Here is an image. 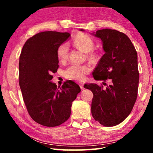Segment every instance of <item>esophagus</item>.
<instances>
[{
    "mask_svg": "<svg viewBox=\"0 0 153 153\" xmlns=\"http://www.w3.org/2000/svg\"><path fill=\"white\" fill-rule=\"evenodd\" d=\"M79 87H80V88H81L82 90H83V89H84V84H83V83H79Z\"/></svg>",
    "mask_w": 153,
    "mask_h": 153,
    "instance_id": "1",
    "label": "esophagus"
}]
</instances>
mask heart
<instances>
[{
    "label": "heart",
    "mask_w": 153,
    "mask_h": 153,
    "mask_svg": "<svg viewBox=\"0 0 153 153\" xmlns=\"http://www.w3.org/2000/svg\"><path fill=\"white\" fill-rule=\"evenodd\" d=\"M74 45L79 50L88 53V58L91 60L97 59V54L92 52L94 47V42L92 38L88 35L79 34L74 39ZM69 46L67 43H63L59 46L56 50V56L61 62L67 60L68 57ZM90 71V67L87 65L72 64L69 66L65 71V76L67 78L82 81Z\"/></svg>",
    "instance_id": "heart-1"
}]
</instances>
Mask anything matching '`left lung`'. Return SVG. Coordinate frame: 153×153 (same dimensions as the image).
<instances>
[{
	"instance_id": "1",
	"label": "left lung",
	"mask_w": 153,
	"mask_h": 153,
	"mask_svg": "<svg viewBox=\"0 0 153 153\" xmlns=\"http://www.w3.org/2000/svg\"><path fill=\"white\" fill-rule=\"evenodd\" d=\"M91 34L101 40L105 51L93 71V77L103 82L108 79L111 84L106 89L94 83L86 84L84 88L91 90L94 95L91 112L94 120L106 127L115 126L128 117L136 100L139 82L138 55L125 33L102 29Z\"/></svg>"
}]
</instances>
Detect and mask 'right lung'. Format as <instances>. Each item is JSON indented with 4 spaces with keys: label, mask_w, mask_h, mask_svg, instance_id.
<instances>
[{
    "label": "right lung",
    "mask_w": 153,
    "mask_h": 153,
    "mask_svg": "<svg viewBox=\"0 0 153 153\" xmlns=\"http://www.w3.org/2000/svg\"><path fill=\"white\" fill-rule=\"evenodd\" d=\"M68 32H43L25 42L19 63V86L30 117L38 123L55 127L71 115V104L80 92L69 80L60 88L52 82V73L59 68L56 50L70 38Z\"/></svg>",
    "instance_id": "add662e5"
}]
</instances>
